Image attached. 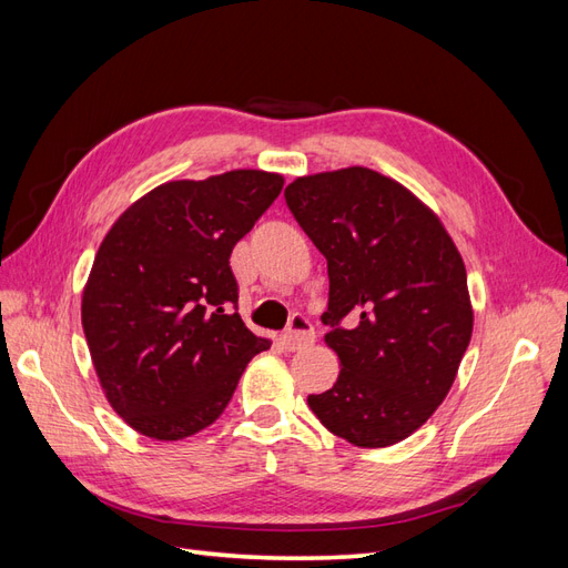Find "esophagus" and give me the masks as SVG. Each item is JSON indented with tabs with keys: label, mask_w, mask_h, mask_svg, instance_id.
I'll list each match as a JSON object with an SVG mask.
<instances>
[{
	"label": "esophagus",
	"mask_w": 568,
	"mask_h": 568,
	"mask_svg": "<svg viewBox=\"0 0 568 568\" xmlns=\"http://www.w3.org/2000/svg\"><path fill=\"white\" fill-rule=\"evenodd\" d=\"M313 341H315V329L303 315H294L288 329L282 334V346L286 351H301L305 346H313Z\"/></svg>",
	"instance_id": "obj_1"
}]
</instances>
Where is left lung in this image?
Here are the masks:
<instances>
[{
  "mask_svg": "<svg viewBox=\"0 0 568 568\" xmlns=\"http://www.w3.org/2000/svg\"><path fill=\"white\" fill-rule=\"evenodd\" d=\"M284 196L326 257L324 343L341 365L307 405L334 436L388 448L434 415L471 341L462 255L424 201L363 165L296 178Z\"/></svg>",
  "mask_w": 568,
  "mask_h": 568,
  "instance_id": "1",
  "label": "left lung"
}]
</instances>
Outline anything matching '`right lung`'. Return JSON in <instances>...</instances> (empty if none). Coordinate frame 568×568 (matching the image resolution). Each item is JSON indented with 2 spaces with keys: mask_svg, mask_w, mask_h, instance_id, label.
<instances>
[{
  "mask_svg": "<svg viewBox=\"0 0 568 568\" xmlns=\"http://www.w3.org/2000/svg\"><path fill=\"white\" fill-rule=\"evenodd\" d=\"M282 186L265 170L170 180L136 199L101 242L82 288V329L101 390L136 434L203 432L251 357L270 348L234 311L230 255Z\"/></svg>",
  "mask_w": 568,
  "mask_h": 568,
  "instance_id": "right-lung-1",
  "label": "right lung"
}]
</instances>
